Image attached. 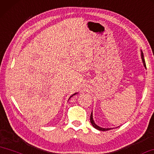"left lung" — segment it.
<instances>
[{"mask_svg": "<svg viewBox=\"0 0 154 154\" xmlns=\"http://www.w3.org/2000/svg\"><path fill=\"white\" fill-rule=\"evenodd\" d=\"M141 57H142V60H143V64L145 66V67L146 68V64H145V59H144V55H143V53H141ZM90 122H91V124L92 125V126L94 127V128L97 129V130H101V131H107V130H110V128H100L98 125H97L96 124L94 123V122L93 121V118H92V113H91L90 114Z\"/></svg>", "mask_w": 154, "mask_h": 154, "instance_id": "8db88e82", "label": "left lung"}]
</instances>
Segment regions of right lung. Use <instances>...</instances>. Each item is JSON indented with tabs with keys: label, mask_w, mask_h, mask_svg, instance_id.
<instances>
[{
	"label": "right lung",
	"mask_w": 154,
	"mask_h": 154,
	"mask_svg": "<svg viewBox=\"0 0 154 154\" xmlns=\"http://www.w3.org/2000/svg\"><path fill=\"white\" fill-rule=\"evenodd\" d=\"M75 94H72V96H73V95H75ZM72 96H71V97H72Z\"/></svg>",
	"instance_id": "obj_1"
}]
</instances>
